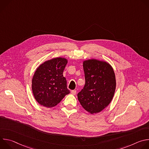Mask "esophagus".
<instances>
[{
	"label": "esophagus",
	"mask_w": 149,
	"mask_h": 149,
	"mask_svg": "<svg viewBox=\"0 0 149 149\" xmlns=\"http://www.w3.org/2000/svg\"><path fill=\"white\" fill-rule=\"evenodd\" d=\"M76 93H77V91L76 90H72L71 91V94L72 95H75Z\"/></svg>",
	"instance_id": "obj_1"
}]
</instances>
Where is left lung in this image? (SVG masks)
Masks as SVG:
<instances>
[{
  "label": "left lung",
  "instance_id": "8db88e82",
  "mask_svg": "<svg viewBox=\"0 0 149 149\" xmlns=\"http://www.w3.org/2000/svg\"><path fill=\"white\" fill-rule=\"evenodd\" d=\"M83 68L86 84L78 99L89 113H100L113 98L116 88L114 71L109 63L96 59L84 61Z\"/></svg>",
  "mask_w": 149,
  "mask_h": 149
}]
</instances>
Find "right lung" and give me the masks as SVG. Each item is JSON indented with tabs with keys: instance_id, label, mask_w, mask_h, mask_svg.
I'll return each mask as SVG.
<instances>
[{
	"instance_id": "1",
	"label": "right lung",
	"mask_w": 149,
	"mask_h": 149,
	"mask_svg": "<svg viewBox=\"0 0 149 149\" xmlns=\"http://www.w3.org/2000/svg\"><path fill=\"white\" fill-rule=\"evenodd\" d=\"M67 63V59L58 57L45 61L37 68L32 80V90L40 105L53 107L70 93L63 76Z\"/></svg>"
}]
</instances>
